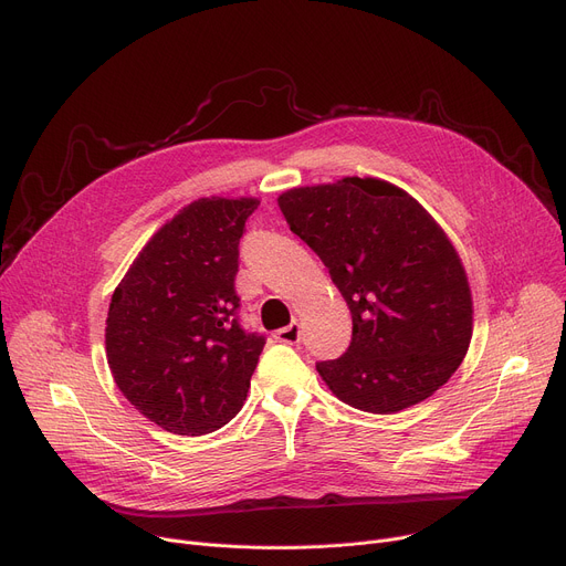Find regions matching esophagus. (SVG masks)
<instances>
[{
	"mask_svg": "<svg viewBox=\"0 0 566 566\" xmlns=\"http://www.w3.org/2000/svg\"><path fill=\"white\" fill-rule=\"evenodd\" d=\"M300 336H303V332H300V323L297 321H291L286 327H282V329H277L275 332V338L277 342H282V344H297L300 342Z\"/></svg>",
	"mask_w": 566,
	"mask_h": 566,
	"instance_id": "obj_1",
	"label": "esophagus"
}]
</instances>
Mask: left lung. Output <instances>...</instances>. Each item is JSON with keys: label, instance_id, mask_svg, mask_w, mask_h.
<instances>
[{"label": "left lung", "instance_id": "obj_1", "mask_svg": "<svg viewBox=\"0 0 566 566\" xmlns=\"http://www.w3.org/2000/svg\"><path fill=\"white\" fill-rule=\"evenodd\" d=\"M277 205L353 316L348 350L316 364L332 394L394 413L443 387L469 350L473 303L462 261L434 218L402 188L373 177L291 188Z\"/></svg>", "mask_w": 566, "mask_h": 566}]
</instances>
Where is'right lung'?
<instances>
[{
    "instance_id": "right-lung-1",
    "label": "right lung",
    "mask_w": 566,
    "mask_h": 566,
    "mask_svg": "<svg viewBox=\"0 0 566 566\" xmlns=\"http://www.w3.org/2000/svg\"><path fill=\"white\" fill-rule=\"evenodd\" d=\"M259 200L202 198L147 241L113 291L106 359L159 428L200 437L243 407L266 336L239 321V241Z\"/></svg>"
}]
</instances>
